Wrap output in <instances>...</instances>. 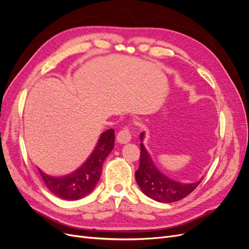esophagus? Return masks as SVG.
Listing matches in <instances>:
<instances>
[{"instance_id": "obj_1", "label": "esophagus", "mask_w": 249, "mask_h": 249, "mask_svg": "<svg viewBox=\"0 0 249 249\" xmlns=\"http://www.w3.org/2000/svg\"><path fill=\"white\" fill-rule=\"evenodd\" d=\"M131 139H132V135L127 127H124V129H123L122 131H119L116 136L117 142L122 143V144H124V143L131 141Z\"/></svg>"}]
</instances>
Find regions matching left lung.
<instances>
[{
    "mask_svg": "<svg viewBox=\"0 0 249 249\" xmlns=\"http://www.w3.org/2000/svg\"><path fill=\"white\" fill-rule=\"evenodd\" d=\"M144 133L140 134V164L135 172V178L146 196L159 202H173L188 196L200 180L194 183H179L164 175L157 168L152 157L143 145Z\"/></svg>",
    "mask_w": 249,
    "mask_h": 249,
    "instance_id": "1",
    "label": "left lung"
}]
</instances>
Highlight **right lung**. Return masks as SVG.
<instances>
[{
  "instance_id": "right-lung-1",
  "label": "right lung",
  "mask_w": 249,
  "mask_h": 249,
  "mask_svg": "<svg viewBox=\"0 0 249 249\" xmlns=\"http://www.w3.org/2000/svg\"><path fill=\"white\" fill-rule=\"evenodd\" d=\"M114 130L104 132L92 154L81 167L70 175L51 177L39 169L48 189L56 196L67 200L80 199L92 192L101 178L103 163L114 147Z\"/></svg>"
}]
</instances>
